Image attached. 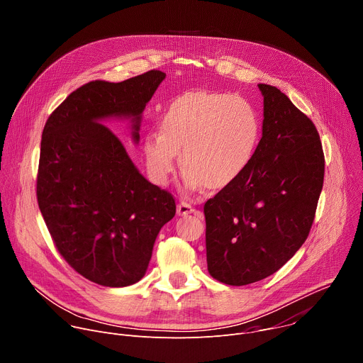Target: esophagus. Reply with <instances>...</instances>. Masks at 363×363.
Segmentation results:
<instances>
[{
	"label": "esophagus",
	"instance_id": "obj_1",
	"mask_svg": "<svg viewBox=\"0 0 363 363\" xmlns=\"http://www.w3.org/2000/svg\"><path fill=\"white\" fill-rule=\"evenodd\" d=\"M177 213H178V216H181V217H184V216H188V214H195L196 213V210L194 208L192 205H189L188 202H185V201H181L179 203H178V206H177Z\"/></svg>",
	"mask_w": 363,
	"mask_h": 363
}]
</instances>
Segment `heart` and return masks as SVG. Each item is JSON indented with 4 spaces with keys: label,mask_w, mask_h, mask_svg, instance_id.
Returning <instances> with one entry per match:
<instances>
[{
    "label": "heart",
    "mask_w": 363,
    "mask_h": 363,
    "mask_svg": "<svg viewBox=\"0 0 363 363\" xmlns=\"http://www.w3.org/2000/svg\"><path fill=\"white\" fill-rule=\"evenodd\" d=\"M262 130L260 116L245 99L186 91L161 115L160 133L149 132L143 139L147 174L157 184H167L179 153L188 189H225L250 169Z\"/></svg>",
    "instance_id": "b5f03b06"
}]
</instances>
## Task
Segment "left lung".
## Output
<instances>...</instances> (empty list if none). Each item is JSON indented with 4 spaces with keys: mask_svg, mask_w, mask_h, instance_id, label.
Wrapping results in <instances>:
<instances>
[{
    "mask_svg": "<svg viewBox=\"0 0 363 363\" xmlns=\"http://www.w3.org/2000/svg\"><path fill=\"white\" fill-rule=\"evenodd\" d=\"M263 136L250 169L203 205L206 264L230 286L263 280L306 241L323 188L325 155L316 126L270 84Z\"/></svg>",
    "mask_w": 363,
    "mask_h": 363,
    "instance_id": "8db88e82",
    "label": "left lung"
}]
</instances>
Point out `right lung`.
Segmentation results:
<instances>
[{"mask_svg":"<svg viewBox=\"0 0 363 363\" xmlns=\"http://www.w3.org/2000/svg\"><path fill=\"white\" fill-rule=\"evenodd\" d=\"M150 70L121 83L94 80L70 93L43 129L37 201L59 252L106 287L139 281L155 240L174 218V196L133 165L106 119H130L139 142L146 103L165 79Z\"/></svg>","mask_w":363,"mask_h":363,"instance_id":"right-lung-1","label":"right lung"}]
</instances>
